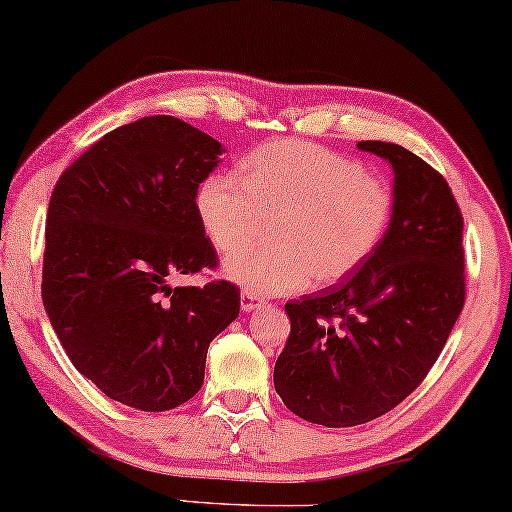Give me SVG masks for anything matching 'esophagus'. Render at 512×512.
<instances>
[{
	"label": "esophagus",
	"mask_w": 512,
	"mask_h": 512,
	"mask_svg": "<svg viewBox=\"0 0 512 512\" xmlns=\"http://www.w3.org/2000/svg\"><path fill=\"white\" fill-rule=\"evenodd\" d=\"M261 304H263V297H258L256 293H251V290H242V293H240L242 311H254Z\"/></svg>",
	"instance_id": "34e87169"
}]
</instances>
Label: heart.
Masks as SVG:
<instances>
[{
  "label": "heart",
  "mask_w": 512,
  "mask_h": 512,
  "mask_svg": "<svg viewBox=\"0 0 512 512\" xmlns=\"http://www.w3.org/2000/svg\"><path fill=\"white\" fill-rule=\"evenodd\" d=\"M391 185L357 157L313 141L277 139L245 160L242 178L215 171L196 190V215L222 254L245 249L270 224L272 245L224 263L231 281L261 295L297 293L355 274L391 229Z\"/></svg>",
  "instance_id": "1"
}]
</instances>
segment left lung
Listing matches in <instances>:
<instances>
[{
  "instance_id": "left-lung-1",
  "label": "left lung",
  "mask_w": 512,
  "mask_h": 512,
  "mask_svg": "<svg viewBox=\"0 0 512 512\" xmlns=\"http://www.w3.org/2000/svg\"><path fill=\"white\" fill-rule=\"evenodd\" d=\"M357 148L396 174L391 229L355 274L286 304L274 389L290 412L348 428L391 412L426 380L465 306L460 206L446 178L389 141Z\"/></svg>"
}]
</instances>
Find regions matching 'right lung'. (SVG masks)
<instances>
[{
    "label": "right lung",
    "instance_id": "right-lung-1",
    "mask_svg": "<svg viewBox=\"0 0 512 512\" xmlns=\"http://www.w3.org/2000/svg\"><path fill=\"white\" fill-rule=\"evenodd\" d=\"M222 151L190 123L144 116L91 144L54 185L45 311L77 371L141 412L190 400L210 341L240 313L231 281L169 286L219 265L196 190Z\"/></svg>",
    "mask_w": 512,
    "mask_h": 512
}]
</instances>
